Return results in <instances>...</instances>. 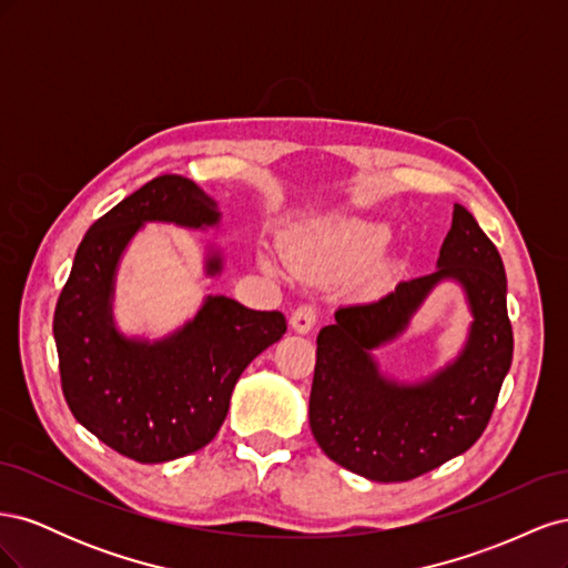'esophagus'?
Here are the masks:
<instances>
[{
  "mask_svg": "<svg viewBox=\"0 0 568 568\" xmlns=\"http://www.w3.org/2000/svg\"><path fill=\"white\" fill-rule=\"evenodd\" d=\"M317 313L320 311H317L315 303H301L296 311L291 313V326H294L298 334H307L317 322Z\"/></svg>",
  "mask_w": 568,
  "mask_h": 568,
  "instance_id": "obj_1",
  "label": "esophagus"
}]
</instances>
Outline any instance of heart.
Listing matches in <instances>:
<instances>
[{"label":"heart","instance_id":"heart-1","mask_svg":"<svg viewBox=\"0 0 568 568\" xmlns=\"http://www.w3.org/2000/svg\"><path fill=\"white\" fill-rule=\"evenodd\" d=\"M386 230L357 220H338L303 234L291 248V263L303 272L329 274L367 261L384 244Z\"/></svg>","mask_w":568,"mask_h":568}]
</instances>
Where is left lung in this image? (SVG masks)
I'll return each mask as SVG.
<instances>
[{"instance_id":"left-lung-1","label":"left lung","mask_w":568,"mask_h":568,"mask_svg":"<svg viewBox=\"0 0 568 568\" xmlns=\"http://www.w3.org/2000/svg\"><path fill=\"white\" fill-rule=\"evenodd\" d=\"M468 288L475 324L458 363L432 383L398 387L375 372L368 353L402 331L440 278ZM503 257L476 217L455 203L438 270L398 282L390 294L348 303L317 334L311 428L326 457L359 476L395 484L440 467L486 432L511 365Z\"/></svg>"}]
</instances>
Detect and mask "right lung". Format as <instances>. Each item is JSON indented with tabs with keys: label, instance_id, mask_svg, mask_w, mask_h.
Masks as SVG:
<instances>
[{
	"label": "right lung",
	"instance_id": "obj_1",
	"mask_svg": "<svg viewBox=\"0 0 568 568\" xmlns=\"http://www.w3.org/2000/svg\"><path fill=\"white\" fill-rule=\"evenodd\" d=\"M217 222L215 201L182 175L153 178L101 215L78 246L54 313L61 388L73 417L115 453L142 464L201 450L227 417L239 376L286 332L280 311L209 296L180 334L161 343L120 336L109 313L120 253L142 222ZM220 270L217 255L211 272Z\"/></svg>",
	"mask_w": 568,
	"mask_h": 568
}]
</instances>
